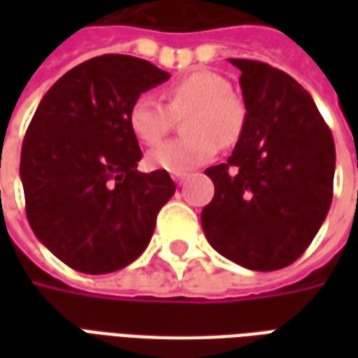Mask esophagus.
Instances as JSON below:
<instances>
[{
    "label": "esophagus",
    "mask_w": 358,
    "mask_h": 358,
    "mask_svg": "<svg viewBox=\"0 0 358 358\" xmlns=\"http://www.w3.org/2000/svg\"><path fill=\"white\" fill-rule=\"evenodd\" d=\"M186 178H187V172H174V174H172V180H174L178 186H182V184L186 182Z\"/></svg>",
    "instance_id": "1"
}]
</instances>
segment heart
Wrapping results in <instances>:
<instances>
[{"mask_svg": "<svg viewBox=\"0 0 358 358\" xmlns=\"http://www.w3.org/2000/svg\"><path fill=\"white\" fill-rule=\"evenodd\" d=\"M169 107L153 94H141L130 107L132 134L145 145H157L184 117L187 136L171 140L148 155L151 169L187 172L209 163L220 145H234L245 128L248 110L224 76L197 71L164 90Z\"/></svg>", "mask_w": 358, "mask_h": 358, "instance_id": "obj_1", "label": "heart"}]
</instances>
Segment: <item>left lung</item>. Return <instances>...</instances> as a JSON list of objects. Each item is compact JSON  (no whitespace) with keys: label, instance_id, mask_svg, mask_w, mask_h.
<instances>
[{"label":"left lung","instance_id":"obj_1","mask_svg":"<svg viewBox=\"0 0 358 358\" xmlns=\"http://www.w3.org/2000/svg\"><path fill=\"white\" fill-rule=\"evenodd\" d=\"M241 71L245 128L228 163L205 174L215 197L203 232L220 255L249 270L284 268L315 240L334 195L336 148L313 97L289 74L249 59Z\"/></svg>","mask_w":358,"mask_h":358}]
</instances>
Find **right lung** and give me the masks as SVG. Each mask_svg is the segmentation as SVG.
<instances>
[{
	"label": "right lung",
	"instance_id": "obj_1",
	"mask_svg": "<svg viewBox=\"0 0 358 358\" xmlns=\"http://www.w3.org/2000/svg\"><path fill=\"white\" fill-rule=\"evenodd\" d=\"M169 78L143 59L101 55L71 69L38 105L20 151L27 218L71 268L107 274L148 248L176 186L166 171H138L128 113Z\"/></svg>",
	"mask_w": 358,
	"mask_h": 358
}]
</instances>
